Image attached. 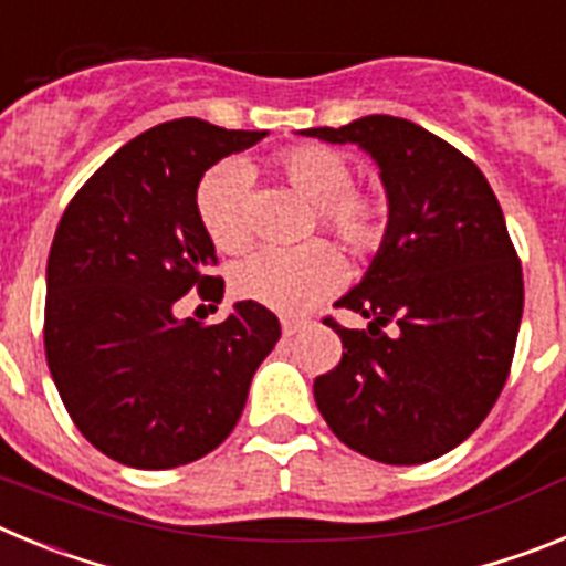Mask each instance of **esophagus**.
Listing matches in <instances>:
<instances>
[{
	"label": "esophagus",
	"mask_w": 566,
	"mask_h": 566,
	"mask_svg": "<svg viewBox=\"0 0 566 566\" xmlns=\"http://www.w3.org/2000/svg\"><path fill=\"white\" fill-rule=\"evenodd\" d=\"M280 326H283V337H294V334L303 328V323H300V319H283Z\"/></svg>",
	"instance_id": "esophagus-1"
}]
</instances>
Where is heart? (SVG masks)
I'll list each match as a JSON object with an SVG mask.
<instances>
[{
	"label": "heart",
	"instance_id": "b5f03b06",
	"mask_svg": "<svg viewBox=\"0 0 566 566\" xmlns=\"http://www.w3.org/2000/svg\"><path fill=\"white\" fill-rule=\"evenodd\" d=\"M277 169L314 203V223L332 232L354 254H374L391 232V203L377 189H354V167L339 149L300 144L277 155ZM249 169L240 161L209 167L195 187V214L218 252H240L252 238L247 214ZM345 263L326 240L297 249H258L232 269L238 297L277 312H303L326 297Z\"/></svg>",
	"mask_w": 566,
	"mask_h": 566
}]
</instances>
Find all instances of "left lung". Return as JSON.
Masks as SVG:
<instances>
[{"label":"left lung","mask_w":566,"mask_h":566,"mask_svg":"<svg viewBox=\"0 0 566 566\" xmlns=\"http://www.w3.org/2000/svg\"><path fill=\"white\" fill-rule=\"evenodd\" d=\"M357 144L379 167L391 232L359 286L334 306L343 359L314 379L339 442L385 464H422L476 431L507 382L524 308L522 263L482 169L394 115L303 129Z\"/></svg>","instance_id":"1"}]
</instances>
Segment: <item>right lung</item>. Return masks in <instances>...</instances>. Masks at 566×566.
Listing matches in <instances>:
<instances>
[{
  "label": "right lung",
  "mask_w": 566,
  "mask_h": 566,
  "mask_svg": "<svg viewBox=\"0 0 566 566\" xmlns=\"http://www.w3.org/2000/svg\"><path fill=\"white\" fill-rule=\"evenodd\" d=\"M263 135L201 118L158 124L104 161L59 221L44 354L70 419L115 462L167 470L214 451L280 339L277 317L254 300L218 326L172 312L189 289L221 303L195 187Z\"/></svg>",
  "instance_id": "1"
}]
</instances>
